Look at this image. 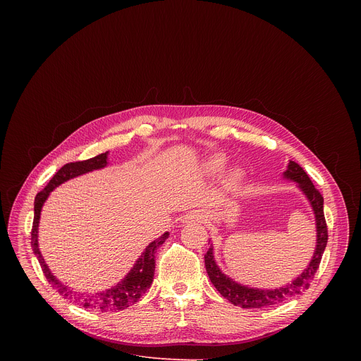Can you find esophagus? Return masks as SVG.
I'll list each match as a JSON object with an SVG mask.
<instances>
[{
    "mask_svg": "<svg viewBox=\"0 0 361 361\" xmlns=\"http://www.w3.org/2000/svg\"><path fill=\"white\" fill-rule=\"evenodd\" d=\"M204 221H205V216L200 210L190 212L183 217V223H204Z\"/></svg>",
    "mask_w": 361,
    "mask_h": 361,
    "instance_id": "esophagus-1",
    "label": "esophagus"
}]
</instances>
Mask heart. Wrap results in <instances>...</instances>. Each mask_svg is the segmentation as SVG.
<instances>
[{
	"mask_svg": "<svg viewBox=\"0 0 361 361\" xmlns=\"http://www.w3.org/2000/svg\"><path fill=\"white\" fill-rule=\"evenodd\" d=\"M226 164H227V159L224 154H212L210 157H207L202 161L201 167H202V171L207 176H217L224 170ZM243 177H244V173L240 169H231L226 174L224 181H226L227 187L233 188V187H237L243 181Z\"/></svg>",
	"mask_w": 361,
	"mask_h": 361,
	"instance_id": "1",
	"label": "heart"
}]
</instances>
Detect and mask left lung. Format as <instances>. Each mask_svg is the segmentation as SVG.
<instances>
[{"instance_id": "8db88e82", "label": "left lung", "mask_w": 361, "mask_h": 361, "mask_svg": "<svg viewBox=\"0 0 361 361\" xmlns=\"http://www.w3.org/2000/svg\"><path fill=\"white\" fill-rule=\"evenodd\" d=\"M283 178L297 183L298 190L304 194L308 204L313 210L314 221H316V248L313 252V257L310 263L302 270L301 274H298L293 281L287 283L286 286L276 287V288H257L250 287L245 284H241L235 280H233L230 276L224 274L220 267L216 263L214 259V247L210 244V248L207 254L204 255L205 270L213 283V286L217 288V291L227 298L231 304L240 305L243 308H262L269 307L273 304H279L284 300H288L290 297L301 294L304 290L310 286V281L313 280L320 262L322 255L327 245V226L324 219V209L323 204L324 200L319 190L313 185L312 180L308 178L307 173L294 161H288L287 170L283 173ZM210 243V241H209Z\"/></svg>"}]
</instances>
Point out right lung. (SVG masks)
<instances>
[{"instance_id":"right-lung-1","label":"right lung","mask_w":361,"mask_h":361,"mask_svg":"<svg viewBox=\"0 0 361 361\" xmlns=\"http://www.w3.org/2000/svg\"><path fill=\"white\" fill-rule=\"evenodd\" d=\"M109 164V151L98 154V156L85 160V161H77V163H68L64 167H61L54 177L51 178V181L47 184V187L39 191L34 200V223H32V230H31V247L34 254L37 255V259L39 262V266L42 269V273L48 283L53 286L61 295L66 298L73 300L75 304L90 308V310L94 312H120L126 310L127 307L135 304L138 298L149 288L152 284V277H154V270H156V252L157 248L169 238V233H164L161 237L156 238L151 241L145 250L141 252V255L131 267V270L127 273V276L118 281L116 286L111 288H107L104 291H98V293H78L70 288L68 286L63 284L44 262V257L38 248V224H39V217H41V210L42 205L47 201L48 195L51 191H54L60 184L87 174L94 170L104 169Z\"/></svg>"}]
</instances>
